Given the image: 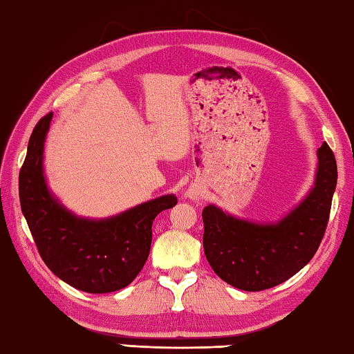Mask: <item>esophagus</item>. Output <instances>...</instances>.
I'll return each instance as SVG.
<instances>
[{
  "mask_svg": "<svg viewBox=\"0 0 354 354\" xmlns=\"http://www.w3.org/2000/svg\"><path fill=\"white\" fill-rule=\"evenodd\" d=\"M185 196H187L189 201H194V202L201 201V197H202L201 189L196 188V187H191V188L187 191V193H185Z\"/></svg>",
  "mask_w": 354,
  "mask_h": 354,
  "instance_id": "esophagus-1",
  "label": "esophagus"
}]
</instances>
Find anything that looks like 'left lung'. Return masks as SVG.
<instances>
[{
    "instance_id": "left-lung-1",
    "label": "left lung",
    "mask_w": 354,
    "mask_h": 354,
    "mask_svg": "<svg viewBox=\"0 0 354 354\" xmlns=\"http://www.w3.org/2000/svg\"><path fill=\"white\" fill-rule=\"evenodd\" d=\"M317 158L314 187L280 221L253 222L216 205L203 208V252L216 275L257 292L284 283L311 261L325 234L337 185L336 158L326 142Z\"/></svg>"
}]
</instances>
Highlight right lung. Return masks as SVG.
<instances>
[{
	"label": "right lung",
	"instance_id": "add662e5",
	"mask_svg": "<svg viewBox=\"0 0 354 354\" xmlns=\"http://www.w3.org/2000/svg\"><path fill=\"white\" fill-rule=\"evenodd\" d=\"M53 113L37 122L18 177L20 203L43 261L60 280L88 294L129 286L149 257L152 222L177 197L166 194L111 218H80L48 188L43 151Z\"/></svg>",
	"mask_w": 354,
	"mask_h": 354
}]
</instances>
